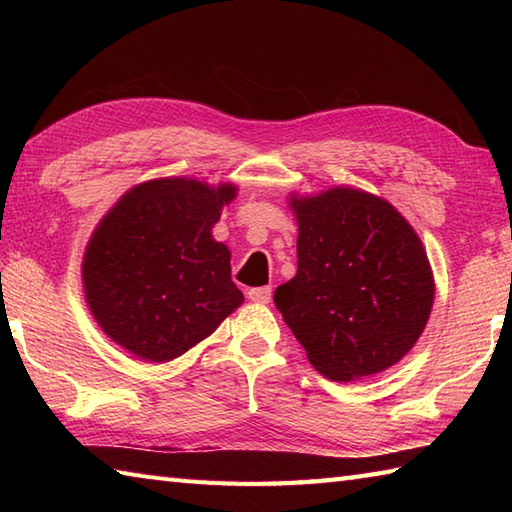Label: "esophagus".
Returning a JSON list of instances; mask_svg holds the SVG:
<instances>
[{
  "label": "esophagus",
  "instance_id": "obj_1",
  "mask_svg": "<svg viewBox=\"0 0 512 512\" xmlns=\"http://www.w3.org/2000/svg\"><path fill=\"white\" fill-rule=\"evenodd\" d=\"M270 297H273V288H270V286H259V288L248 290V299L255 301V303H268Z\"/></svg>",
  "mask_w": 512,
  "mask_h": 512
}]
</instances>
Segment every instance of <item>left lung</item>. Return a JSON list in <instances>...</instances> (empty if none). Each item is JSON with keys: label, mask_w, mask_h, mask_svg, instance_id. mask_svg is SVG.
<instances>
[{"label": "left lung", "mask_w": 512, "mask_h": 512, "mask_svg": "<svg viewBox=\"0 0 512 512\" xmlns=\"http://www.w3.org/2000/svg\"><path fill=\"white\" fill-rule=\"evenodd\" d=\"M297 275L275 306L319 374L347 380L385 372L429 321L433 273L420 237L387 200L334 187L290 195Z\"/></svg>", "instance_id": "obj_1"}]
</instances>
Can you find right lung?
<instances>
[{"instance_id": "right-lung-1", "label": "right lung", "mask_w": 512, "mask_h": 512, "mask_svg": "<svg viewBox=\"0 0 512 512\" xmlns=\"http://www.w3.org/2000/svg\"><path fill=\"white\" fill-rule=\"evenodd\" d=\"M235 184L158 178L105 213L83 255V290L99 328L151 363L178 358L213 334L244 295L231 250L211 228Z\"/></svg>"}]
</instances>
